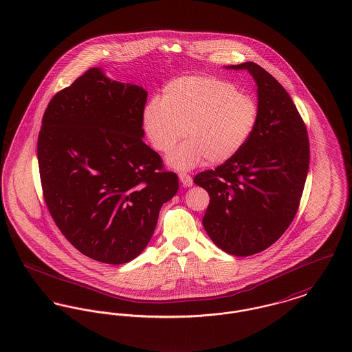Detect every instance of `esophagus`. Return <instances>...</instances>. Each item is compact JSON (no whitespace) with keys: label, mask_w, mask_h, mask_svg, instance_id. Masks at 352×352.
Wrapping results in <instances>:
<instances>
[{"label":"esophagus","mask_w":352,"mask_h":352,"mask_svg":"<svg viewBox=\"0 0 352 352\" xmlns=\"http://www.w3.org/2000/svg\"><path fill=\"white\" fill-rule=\"evenodd\" d=\"M179 181H181V184H182V186H185V188H190V186H192V178L190 177L189 174H179Z\"/></svg>","instance_id":"34e87169"}]
</instances>
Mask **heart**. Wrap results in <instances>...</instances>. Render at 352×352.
I'll use <instances>...</instances> for the list:
<instances>
[{"mask_svg": "<svg viewBox=\"0 0 352 352\" xmlns=\"http://www.w3.org/2000/svg\"><path fill=\"white\" fill-rule=\"evenodd\" d=\"M260 116L257 100L234 84L214 76H184L163 88L162 100L151 99L143 109V130L163 154L184 136L168 163L189 170L202 163L233 160L253 135Z\"/></svg>", "mask_w": 352, "mask_h": 352, "instance_id": "heart-1", "label": "heart"}]
</instances>
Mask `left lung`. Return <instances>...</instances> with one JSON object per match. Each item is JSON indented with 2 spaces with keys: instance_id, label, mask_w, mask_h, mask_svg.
<instances>
[{
  "instance_id": "1",
  "label": "left lung",
  "mask_w": 352,
  "mask_h": 352,
  "mask_svg": "<svg viewBox=\"0 0 352 352\" xmlns=\"http://www.w3.org/2000/svg\"><path fill=\"white\" fill-rule=\"evenodd\" d=\"M248 69L257 84L260 116L246 146L233 160L194 177L209 192L202 218L212 241L246 257L276 243L298 213L309 167L307 127L284 87L256 63Z\"/></svg>"
}]
</instances>
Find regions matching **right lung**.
<instances>
[{"instance_id":"right-lung-1","label":"right lung","mask_w":352,"mask_h":352,"mask_svg":"<svg viewBox=\"0 0 352 352\" xmlns=\"http://www.w3.org/2000/svg\"><path fill=\"white\" fill-rule=\"evenodd\" d=\"M147 92L91 68L51 99L37 139L40 179L54 223L104 264L134 260L151 240L178 177L142 138Z\"/></svg>"}]
</instances>
